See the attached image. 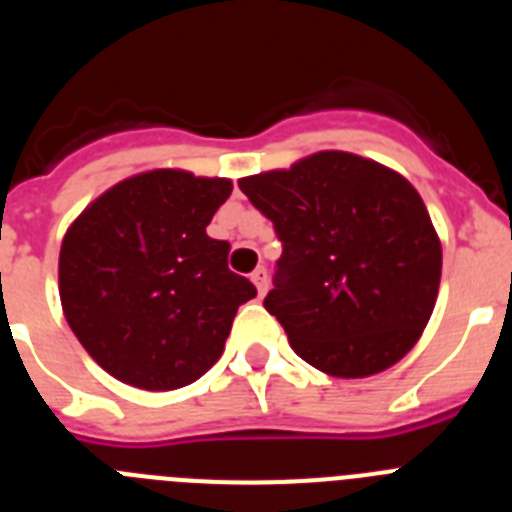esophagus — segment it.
Segmentation results:
<instances>
[{"mask_svg": "<svg viewBox=\"0 0 512 512\" xmlns=\"http://www.w3.org/2000/svg\"><path fill=\"white\" fill-rule=\"evenodd\" d=\"M251 282L256 284V289H259V295H264L266 287H269V274H266L264 266H259V269L253 271V274H251Z\"/></svg>", "mask_w": 512, "mask_h": 512, "instance_id": "esophagus-1", "label": "esophagus"}]
</instances>
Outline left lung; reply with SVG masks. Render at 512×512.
I'll list each match as a JSON object with an SVG mask.
<instances>
[{
	"instance_id": "left-lung-1",
	"label": "left lung",
	"mask_w": 512,
	"mask_h": 512,
	"mask_svg": "<svg viewBox=\"0 0 512 512\" xmlns=\"http://www.w3.org/2000/svg\"><path fill=\"white\" fill-rule=\"evenodd\" d=\"M238 187L282 241L264 307L300 359L361 379L408 354L436 307L441 241L405 176L356 153L320 151Z\"/></svg>"
}]
</instances>
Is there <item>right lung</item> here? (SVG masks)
Wrapping results in <instances>:
<instances>
[{
    "label": "right lung",
    "instance_id": "obj_1",
    "mask_svg": "<svg viewBox=\"0 0 512 512\" xmlns=\"http://www.w3.org/2000/svg\"><path fill=\"white\" fill-rule=\"evenodd\" d=\"M230 179L153 169L110 187L69 225L58 256L63 315L87 354L148 392L192 384L223 356L235 312L256 297L207 235Z\"/></svg>",
    "mask_w": 512,
    "mask_h": 512
}]
</instances>
